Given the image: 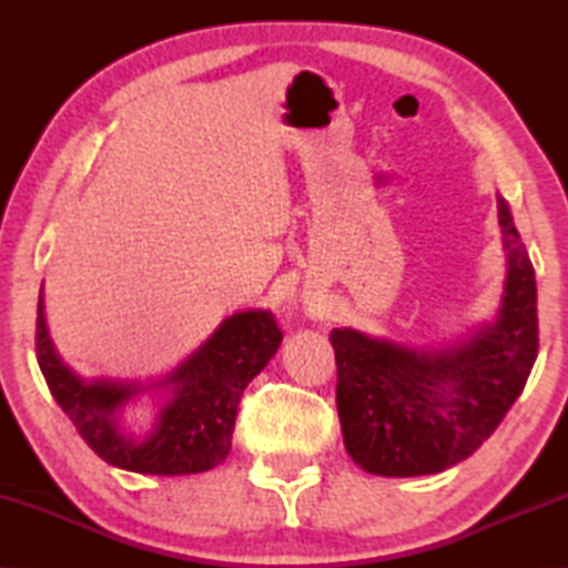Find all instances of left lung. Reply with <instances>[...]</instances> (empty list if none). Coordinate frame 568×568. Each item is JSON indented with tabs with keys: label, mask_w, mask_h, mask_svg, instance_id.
Returning <instances> with one entry per match:
<instances>
[{
	"label": "left lung",
	"mask_w": 568,
	"mask_h": 568,
	"mask_svg": "<svg viewBox=\"0 0 568 568\" xmlns=\"http://www.w3.org/2000/svg\"><path fill=\"white\" fill-rule=\"evenodd\" d=\"M498 223L508 275L496 323L436 351L331 333L345 450L368 474L406 478L460 464L521 396L538 353L536 281L504 197Z\"/></svg>",
	"instance_id": "obj_1"
}]
</instances>
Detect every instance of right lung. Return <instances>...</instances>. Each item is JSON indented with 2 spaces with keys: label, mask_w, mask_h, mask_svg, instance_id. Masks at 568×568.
I'll return each mask as SVG.
<instances>
[{
  "label": "right lung",
  "mask_w": 568,
  "mask_h": 568,
  "mask_svg": "<svg viewBox=\"0 0 568 568\" xmlns=\"http://www.w3.org/2000/svg\"><path fill=\"white\" fill-rule=\"evenodd\" d=\"M283 333L271 311L235 313L162 381L172 400L162 408L152 434L134 438L118 426V410L138 383L82 381L67 368L44 325V303H37V361L54 400L88 446L108 464L134 474L182 476L223 464L230 454L240 396L273 358Z\"/></svg>",
  "instance_id": "right-lung-1"
}]
</instances>
